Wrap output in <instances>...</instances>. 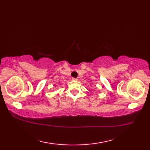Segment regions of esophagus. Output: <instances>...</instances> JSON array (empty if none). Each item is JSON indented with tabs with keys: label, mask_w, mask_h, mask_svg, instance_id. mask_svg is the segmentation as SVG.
<instances>
[{
	"label": "esophagus",
	"mask_w": 150,
	"mask_h": 150,
	"mask_svg": "<svg viewBox=\"0 0 150 150\" xmlns=\"http://www.w3.org/2000/svg\"><path fill=\"white\" fill-rule=\"evenodd\" d=\"M72 81H77V78H72Z\"/></svg>",
	"instance_id": "1"
}]
</instances>
